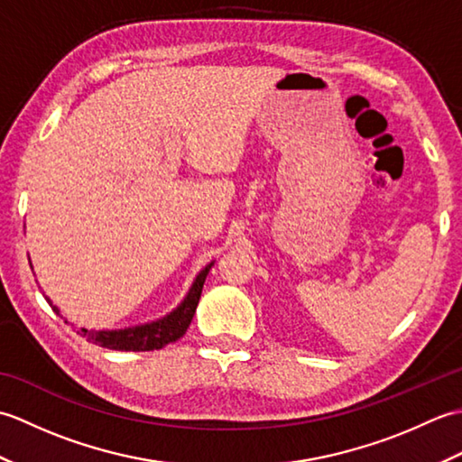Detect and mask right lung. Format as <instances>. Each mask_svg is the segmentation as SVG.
<instances>
[{
  "label": "right lung",
  "instance_id": "obj_1",
  "mask_svg": "<svg viewBox=\"0 0 462 462\" xmlns=\"http://www.w3.org/2000/svg\"><path fill=\"white\" fill-rule=\"evenodd\" d=\"M212 266H214V262L206 263V266L199 272V276L194 278L192 286L189 291H186L184 300L172 311H169L166 316H162L159 319L139 323V326H131V328H123V329L81 328L77 333L89 341L97 343V346L106 347V349H115V351H152V349H161L164 346H169V343H174L176 339H180L186 333V329H189L190 321L194 318L196 306H199L204 280H206V276H208ZM45 300L49 301V306L53 308V311L59 313V308L53 306V301L47 296H45Z\"/></svg>",
  "mask_w": 462,
  "mask_h": 462
}]
</instances>
